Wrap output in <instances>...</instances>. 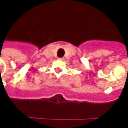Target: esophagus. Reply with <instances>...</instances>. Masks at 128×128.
<instances>
[{
    "instance_id": "obj_1",
    "label": "esophagus",
    "mask_w": 128,
    "mask_h": 128,
    "mask_svg": "<svg viewBox=\"0 0 128 128\" xmlns=\"http://www.w3.org/2000/svg\"><path fill=\"white\" fill-rule=\"evenodd\" d=\"M58 60H63L64 59L63 58H58Z\"/></svg>"
}]
</instances>
